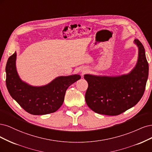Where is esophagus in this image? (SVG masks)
<instances>
[{
    "label": "esophagus",
    "mask_w": 152,
    "mask_h": 152,
    "mask_svg": "<svg viewBox=\"0 0 152 152\" xmlns=\"http://www.w3.org/2000/svg\"><path fill=\"white\" fill-rule=\"evenodd\" d=\"M86 72V69H85V70H83V71H81V73H82V75H83V74H85V73Z\"/></svg>",
    "instance_id": "esophagus-1"
}]
</instances>
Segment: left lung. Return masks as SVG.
<instances>
[{
	"label": "left lung",
	"instance_id": "1",
	"mask_svg": "<svg viewBox=\"0 0 152 152\" xmlns=\"http://www.w3.org/2000/svg\"><path fill=\"white\" fill-rule=\"evenodd\" d=\"M138 47V62L129 74L120 76L85 75L88 86L85 94L86 104L96 113L117 115L133 107L140 100L148 76V63L143 45L135 39Z\"/></svg>",
	"mask_w": 152,
	"mask_h": 152
}]
</instances>
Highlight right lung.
<instances>
[{"label":"right lung","mask_w":152,"mask_h":152,"mask_svg":"<svg viewBox=\"0 0 152 152\" xmlns=\"http://www.w3.org/2000/svg\"><path fill=\"white\" fill-rule=\"evenodd\" d=\"M16 59V52H14L6 64L7 88L12 99L33 115H44L57 111L63 104L68 87L81 78L78 75L59 76L45 86H30L19 78Z\"/></svg>","instance_id":"right-lung-1"}]
</instances>
